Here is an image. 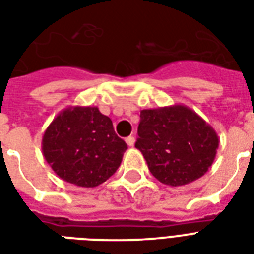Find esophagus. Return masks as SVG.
Returning <instances> with one entry per match:
<instances>
[{
	"label": "esophagus",
	"mask_w": 254,
	"mask_h": 254,
	"mask_svg": "<svg viewBox=\"0 0 254 254\" xmlns=\"http://www.w3.org/2000/svg\"><path fill=\"white\" fill-rule=\"evenodd\" d=\"M126 143H127V145H128V147H132V145L135 144V137L133 136L126 137Z\"/></svg>",
	"instance_id": "1"
}]
</instances>
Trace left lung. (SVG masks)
Wrapping results in <instances>:
<instances>
[{"label": "left lung", "mask_w": 254, "mask_h": 254, "mask_svg": "<svg viewBox=\"0 0 254 254\" xmlns=\"http://www.w3.org/2000/svg\"><path fill=\"white\" fill-rule=\"evenodd\" d=\"M135 143L159 182L182 187L207 174L219 148V136L193 110L184 105L140 111Z\"/></svg>", "instance_id": "left-lung-1"}]
</instances>
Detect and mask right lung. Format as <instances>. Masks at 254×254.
<instances>
[{
  "label": "right lung",
  "instance_id": "add662e5",
  "mask_svg": "<svg viewBox=\"0 0 254 254\" xmlns=\"http://www.w3.org/2000/svg\"><path fill=\"white\" fill-rule=\"evenodd\" d=\"M126 149L111 119L95 106L66 107L42 136V154L57 176L83 188L98 187L113 176Z\"/></svg>",
  "mask_w": 254,
  "mask_h": 254
}]
</instances>
